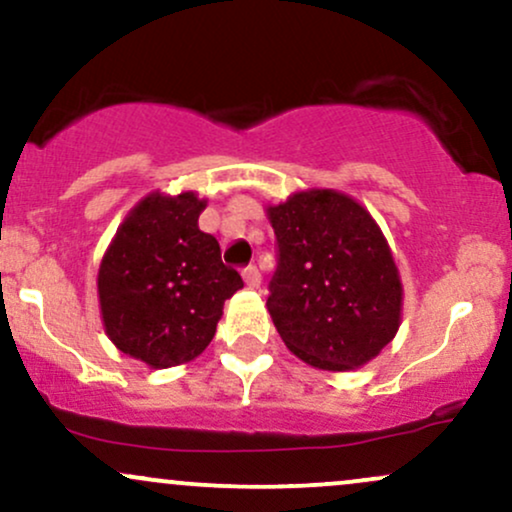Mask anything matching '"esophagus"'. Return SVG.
<instances>
[{
    "instance_id": "esophagus-1",
    "label": "esophagus",
    "mask_w": 512,
    "mask_h": 512,
    "mask_svg": "<svg viewBox=\"0 0 512 512\" xmlns=\"http://www.w3.org/2000/svg\"><path fill=\"white\" fill-rule=\"evenodd\" d=\"M243 279H245V286H248V289H260L262 274H260V269H257V267H248V269H245Z\"/></svg>"
}]
</instances>
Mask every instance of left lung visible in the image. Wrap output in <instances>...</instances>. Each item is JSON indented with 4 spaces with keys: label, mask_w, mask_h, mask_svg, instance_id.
Instances as JSON below:
<instances>
[{
    "label": "left lung",
    "mask_w": 512,
    "mask_h": 512,
    "mask_svg": "<svg viewBox=\"0 0 512 512\" xmlns=\"http://www.w3.org/2000/svg\"><path fill=\"white\" fill-rule=\"evenodd\" d=\"M279 245L267 310L286 349L317 370L373 361L402 325L404 289L378 221L330 187L267 204Z\"/></svg>",
    "instance_id": "obj_1"
}]
</instances>
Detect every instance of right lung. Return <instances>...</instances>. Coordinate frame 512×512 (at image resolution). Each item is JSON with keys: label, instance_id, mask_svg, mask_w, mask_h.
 Here are the masks:
<instances>
[{"label": "right lung", "instance_id": "1", "mask_svg": "<svg viewBox=\"0 0 512 512\" xmlns=\"http://www.w3.org/2000/svg\"><path fill=\"white\" fill-rule=\"evenodd\" d=\"M207 199L149 192L117 226L101 267L103 330L149 368L190 363L207 349L223 303L243 279L221 262L219 240L199 231Z\"/></svg>", "mask_w": 512, "mask_h": 512}]
</instances>
